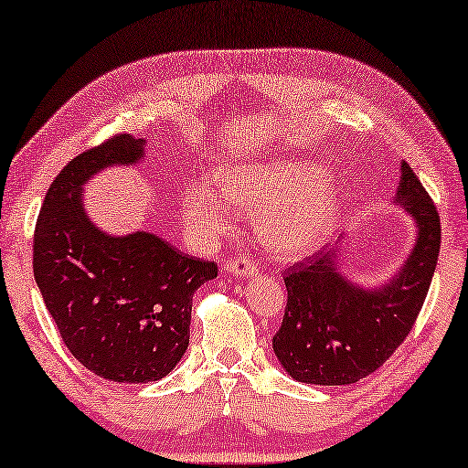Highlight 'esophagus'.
<instances>
[{"instance_id": "esophagus-1", "label": "esophagus", "mask_w": 468, "mask_h": 468, "mask_svg": "<svg viewBox=\"0 0 468 468\" xmlns=\"http://www.w3.org/2000/svg\"><path fill=\"white\" fill-rule=\"evenodd\" d=\"M227 273L237 275V278H248V275L259 273V265L250 256H237V259H227L225 262Z\"/></svg>"}]
</instances>
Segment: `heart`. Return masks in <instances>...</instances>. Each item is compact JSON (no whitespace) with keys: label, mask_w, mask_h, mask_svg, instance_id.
Here are the masks:
<instances>
[{"label":"heart","mask_w":468,"mask_h":468,"mask_svg":"<svg viewBox=\"0 0 468 468\" xmlns=\"http://www.w3.org/2000/svg\"><path fill=\"white\" fill-rule=\"evenodd\" d=\"M222 192L209 182H190L182 195L184 225L197 239L227 231L235 206L259 209V235L271 252L301 256L331 239L346 207L344 184L309 159L243 163L218 171Z\"/></svg>","instance_id":"b5f03b06"}]
</instances>
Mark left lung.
<instances>
[{
    "mask_svg": "<svg viewBox=\"0 0 468 468\" xmlns=\"http://www.w3.org/2000/svg\"><path fill=\"white\" fill-rule=\"evenodd\" d=\"M394 203L416 222V243L397 275L358 286L339 271V248L286 271L288 303L273 352L303 384H356L392 356L413 328L429 292L441 246L437 207L413 169L400 163Z\"/></svg>",
    "mask_w": 468,
    "mask_h": 468,
    "instance_id": "8db88e82",
    "label": "left lung"
}]
</instances>
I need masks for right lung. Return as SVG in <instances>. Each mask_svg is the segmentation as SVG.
Listing matches in <instances>:
<instances>
[{
  "mask_svg": "<svg viewBox=\"0 0 468 468\" xmlns=\"http://www.w3.org/2000/svg\"><path fill=\"white\" fill-rule=\"evenodd\" d=\"M146 140L116 135L61 169L39 209L34 275L78 363L103 379L148 384L165 378L188 347L193 294L218 275L161 239L103 233L89 218L82 186L112 165L142 161Z\"/></svg>",
  "mask_w": 468,
  "mask_h": 468,
  "instance_id": "right-lung-1",
  "label": "right lung"
}]
</instances>
